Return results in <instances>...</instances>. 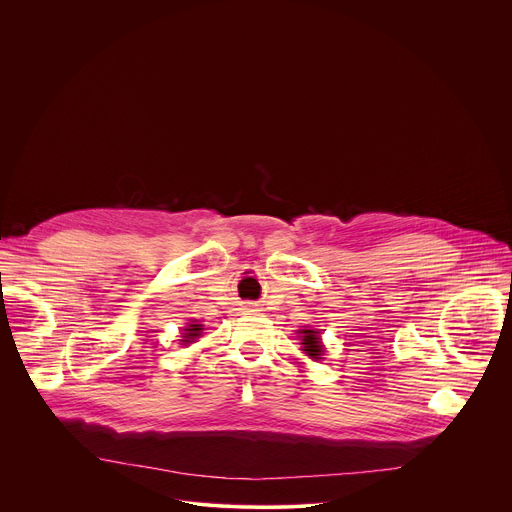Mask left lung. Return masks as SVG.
Segmentation results:
<instances>
[{
	"label": "left lung",
	"instance_id": "obj_1",
	"mask_svg": "<svg viewBox=\"0 0 512 512\" xmlns=\"http://www.w3.org/2000/svg\"><path fill=\"white\" fill-rule=\"evenodd\" d=\"M302 336V344H304V350L310 358H316L320 360L322 354H324V346H322V338H320V332L318 330H298Z\"/></svg>",
	"mask_w": 512,
	"mask_h": 512
}]
</instances>
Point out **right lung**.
Segmentation results:
<instances>
[{"mask_svg": "<svg viewBox=\"0 0 512 512\" xmlns=\"http://www.w3.org/2000/svg\"><path fill=\"white\" fill-rule=\"evenodd\" d=\"M200 330H202V324H188L186 328H184V332H182V344H190V342H194V338H198L200 336Z\"/></svg>", "mask_w": 512, "mask_h": 512, "instance_id": "add662e5", "label": "right lung"}]
</instances>
